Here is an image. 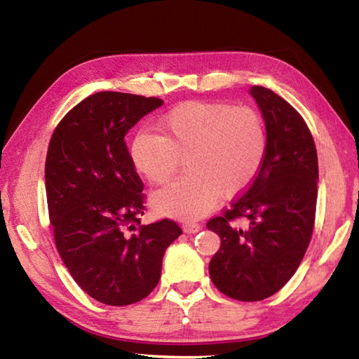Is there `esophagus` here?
<instances>
[{
  "mask_svg": "<svg viewBox=\"0 0 359 359\" xmlns=\"http://www.w3.org/2000/svg\"><path fill=\"white\" fill-rule=\"evenodd\" d=\"M182 229H184L187 234H194V233H199V231H201V224L193 223V222H187V223H184Z\"/></svg>",
  "mask_w": 359,
  "mask_h": 359,
  "instance_id": "1",
  "label": "esophagus"
}]
</instances>
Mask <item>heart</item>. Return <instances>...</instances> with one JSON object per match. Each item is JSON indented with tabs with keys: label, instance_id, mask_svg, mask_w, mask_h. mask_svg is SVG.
<instances>
[{
	"label": "heart",
	"instance_id": "obj_1",
	"mask_svg": "<svg viewBox=\"0 0 359 359\" xmlns=\"http://www.w3.org/2000/svg\"><path fill=\"white\" fill-rule=\"evenodd\" d=\"M161 135L137 133L130 155L136 171L161 185L187 158V175L151 196L154 209L180 220H194L214 208L220 194L245 190L263 166L264 121L248 106L185 102L160 120Z\"/></svg>",
	"mask_w": 359,
	"mask_h": 359
}]
</instances>
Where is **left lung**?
Returning <instances> with one entry per match:
<instances>
[{
  "mask_svg": "<svg viewBox=\"0 0 359 359\" xmlns=\"http://www.w3.org/2000/svg\"><path fill=\"white\" fill-rule=\"evenodd\" d=\"M250 95L263 115L267 149L248 190L222 217L208 223L220 236L209 274L233 299L261 301L277 293L301 264L315 222L318 158L306 121L293 106L266 87ZM249 224L238 229L233 220Z\"/></svg>",
  "mask_w": 359,
  "mask_h": 359,
  "instance_id": "left-lung-1",
  "label": "left lung"
}]
</instances>
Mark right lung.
Returning <instances> with one entry per match:
<instances>
[{"label":"right lung","mask_w":359,"mask_h":359,"mask_svg":"<svg viewBox=\"0 0 359 359\" xmlns=\"http://www.w3.org/2000/svg\"><path fill=\"white\" fill-rule=\"evenodd\" d=\"M161 104L131 93H95L65 115L48 144L46 193L57 250L79 287L107 306L149 296L166 248L182 234L172 220L135 230L144 184L125 136Z\"/></svg>","instance_id":"right-lung-1"}]
</instances>
